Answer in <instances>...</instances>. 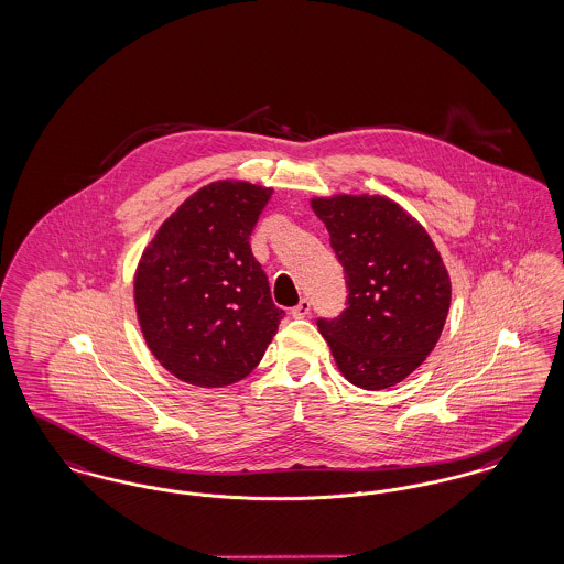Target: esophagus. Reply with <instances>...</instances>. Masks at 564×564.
<instances>
[{"mask_svg": "<svg viewBox=\"0 0 564 564\" xmlns=\"http://www.w3.org/2000/svg\"><path fill=\"white\" fill-rule=\"evenodd\" d=\"M310 310H312V303H310L307 299H301L295 307H293L291 314H293L295 318H305V316H310Z\"/></svg>", "mask_w": 564, "mask_h": 564, "instance_id": "obj_1", "label": "esophagus"}]
</instances>
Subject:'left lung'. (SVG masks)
<instances>
[{"label":"left lung","mask_w":564,"mask_h":564,"mask_svg":"<svg viewBox=\"0 0 564 564\" xmlns=\"http://www.w3.org/2000/svg\"><path fill=\"white\" fill-rule=\"evenodd\" d=\"M346 273V310L316 325L358 388L399 384L435 348L449 310L444 261L414 218L386 197L314 199Z\"/></svg>","instance_id":"obj_1"}]
</instances>
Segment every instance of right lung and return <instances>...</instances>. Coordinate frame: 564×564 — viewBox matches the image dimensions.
I'll return each instance as SVG.
<instances>
[{
  "instance_id": "right-lung-1",
  "label": "right lung",
  "mask_w": 564,
  "mask_h": 564,
  "mask_svg": "<svg viewBox=\"0 0 564 564\" xmlns=\"http://www.w3.org/2000/svg\"><path fill=\"white\" fill-rule=\"evenodd\" d=\"M271 191L220 180L188 197L156 231L135 273L150 352L188 384L243 380L265 355L284 310L250 236Z\"/></svg>"
}]
</instances>
